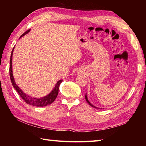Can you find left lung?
Masks as SVG:
<instances>
[{"label":"left lung","instance_id":"left-lung-1","mask_svg":"<svg viewBox=\"0 0 146 146\" xmlns=\"http://www.w3.org/2000/svg\"><path fill=\"white\" fill-rule=\"evenodd\" d=\"M85 99H86V102H87V103L90 105V106L91 107H94V108H98V107H95V106H94V105H92L91 103H90V102H89V100H88V98H87V95H86H86H85ZM99 109H102V108H99Z\"/></svg>","mask_w":146,"mask_h":146}]
</instances>
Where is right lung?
I'll use <instances>...</instances> for the list:
<instances>
[{
    "mask_svg": "<svg viewBox=\"0 0 146 146\" xmlns=\"http://www.w3.org/2000/svg\"><path fill=\"white\" fill-rule=\"evenodd\" d=\"M30 31L31 29L27 30L26 32H25L23 35H21L20 38L21 37L24 36V35H27ZM14 49V47L13 49H12V52H11V60H10V68H9V74H10V78H11L12 86H14V88H15V90L17 92L19 95L21 96V97L23 99L24 101L27 104H29L30 105H32V106H35V107H44V106H47L48 105L51 104L57 97L58 92H59V88H60V85L62 83V82H63V80H59V81H58L57 83H56L55 86L54 87L53 90H52L49 93V94H48L46 96H44V97H41V98L33 97L32 96L26 94L25 93H24L19 87L17 85H16V83L15 82V80L14 78L13 73H12V54H13Z\"/></svg>",
    "mask_w": 146,
    "mask_h": 146,
    "instance_id": "right-lung-1",
    "label": "right lung"
}]
</instances>
